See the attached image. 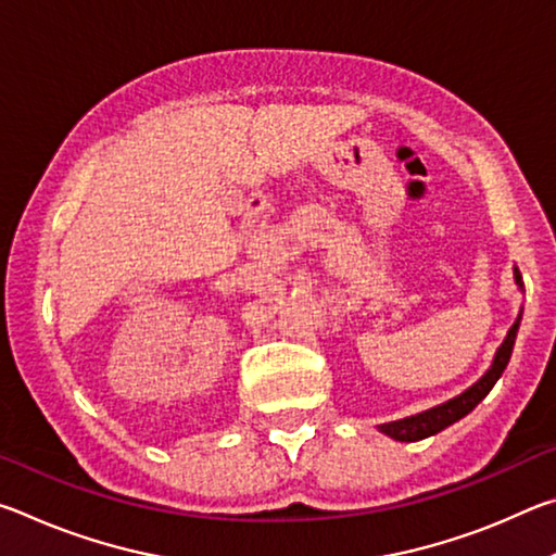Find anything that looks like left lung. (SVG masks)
Here are the masks:
<instances>
[{"mask_svg":"<svg viewBox=\"0 0 556 556\" xmlns=\"http://www.w3.org/2000/svg\"><path fill=\"white\" fill-rule=\"evenodd\" d=\"M515 279H517V285L522 287V277H520V271H517V269H515ZM520 318H522V314L517 316V321L513 324L510 331H507V338L503 341V345L497 348L491 370H488L483 378L473 384V388H468L464 394H458V397L448 400L446 404H439V407H434V409H427L421 414H414V417L390 421V425H382L380 427L382 434H388V437L397 439V441H419V439H427L431 434H439L441 429H446V427L454 425V421H458L460 417H466V414L473 409L488 392L493 390V384L497 382V378H501L503 370L507 368V363H510L513 345H515V338H517V328H520Z\"/></svg>","mask_w":556,"mask_h":556,"instance_id":"obj_1","label":"left lung"}]
</instances>
